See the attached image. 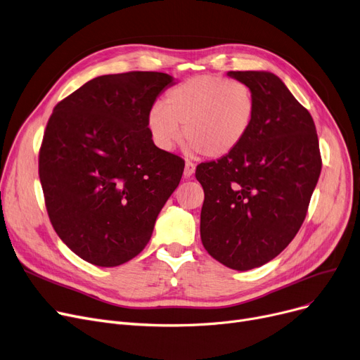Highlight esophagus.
<instances>
[{"mask_svg":"<svg viewBox=\"0 0 360 360\" xmlns=\"http://www.w3.org/2000/svg\"><path fill=\"white\" fill-rule=\"evenodd\" d=\"M194 172H195V166H194V163H191V162H185L184 176H185V178H191V176L194 175Z\"/></svg>","mask_w":360,"mask_h":360,"instance_id":"obj_1","label":"esophagus"}]
</instances>
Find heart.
Wrapping results in <instances>:
<instances>
[{"mask_svg":"<svg viewBox=\"0 0 360 360\" xmlns=\"http://www.w3.org/2000/svg\"><path fill=\"white\" fill-rule=\"evenodd\" d=\"M257 113L253 89L219 75H198L170 88L163 104L147 115L155 147L170 151L182 138L191 154L210 159L228 155L244 141Z\"/></svg>","mask_w":360,"mask_h":360,"instance_id":"1","label":"heart"}]
</instances>
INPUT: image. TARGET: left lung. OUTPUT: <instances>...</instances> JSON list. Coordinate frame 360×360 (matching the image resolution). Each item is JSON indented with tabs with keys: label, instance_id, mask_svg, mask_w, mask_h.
<instances>
[{
	"label": "left lung",
	"instance_id": "obj_1",
	"mask_svg": "<svg viewBox=\"0 0 360 360\" xmlns=\"http://www.w3.org/2000/svg\"><path fill=\"white\" fill-rule=\"evenodd\" d=\"M226 75L253 89L257 113L238 148L197 166L205 190L200 236L213 259L248 271L276 257L299 232L322 162L314 119L276 75Z\"/></svg>",
	"mask_w": 360,
	"mask_h": 360
}]
</instances>
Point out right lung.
<instances>
[{
  "label": "right lung",
  "instance_id": "add662e5",
  "mask_svg": "<svg viewBox=\"0 0 360 360\" xmlns=\"http://www.w3.org/2000/svg\"><path fill=\"white\" fill-rule=\"evenodd\" d=\"M175 84L160 72L103 75L54 107L39 151L45 206L88 263L113 268L141 253L179 185L184 160L147 129L151 105Z\"/></svg>",
  "mask_w": 360,
  "mask_h": 360
}]
</instances>
